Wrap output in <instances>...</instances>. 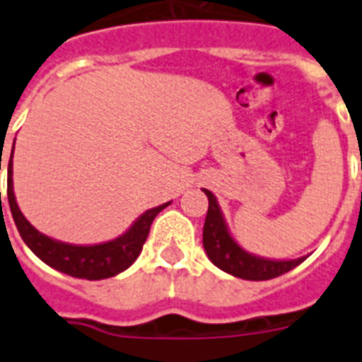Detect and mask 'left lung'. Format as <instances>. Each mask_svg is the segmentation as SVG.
<instances>
[{"label":"left lung","instance_id":"obj_1","mask_svg":"<svg viewBox=\"0 0 362 362\" xmlns=\"http://www.w3.org/2000/svg\"><path fill=\"white\" fill-rule=\"evenodd\" d=\"M204 193L208 197V214L202 230V245L208 258L219 269L247 281H267L284 275L303 262L305 257L298 260H267L243 251L228 234L214 193L208 189H204Z\"/></svg>","mask_w":362,"mask_h":362}]
</instances>
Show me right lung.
Wrapping results in <instances>:
<instances>
[{
    "label": "right lung",
    "mask_w": 362,
    "mask_h": 362,
    "mask_svg": "<svg viewBox=\"0 0 362 362\" xmlns=\"http://www.w3.org/2000/svg\"><path fill=\"white\" fill-rule=\"evenodd\" d=\"M7 199L16 228H18L25 245L49 267L66 273L70 277L87 279V281L113 277L117 273L124 272L126 267H130L135 262V258L139 257L143 243L146 242V236L151 232L154 217L171 204V202H167V204L145 211L124 236L117 238L113 242L100 243V245H69V243L55 242L52 238L40 234L22 216V211L16 204L13 191V154H11L7 169Z\"/></svg>",
    "instance_id": "right-lung-1"
}]
</instances>
